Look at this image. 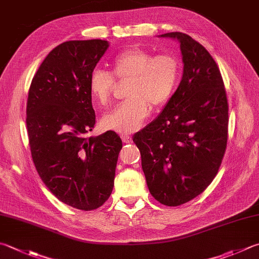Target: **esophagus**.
Masks as SVG:
<instances>
[{
  "label": "esophagus",
  "mask_w": 259,
  "mask_h": 259,
  "mask_svg": "<svg viewBox=\"0 0 259 259\" xmlns=\"http://www.w3.org/2000/svg\"><path fill=\"white\" fill-rule=\"evenodd\" d=\"M120 138H121V141H123L124 143H130L131 141H132V138H131L130 135H127V134H121Z\"/></svg>",
  "instance_id": "obj_1"
}]
</instances>
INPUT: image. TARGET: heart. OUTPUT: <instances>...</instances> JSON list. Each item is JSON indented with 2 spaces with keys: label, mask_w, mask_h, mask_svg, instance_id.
I'll return each instance as SVG.
<instances>
[{
  "label": "heart",
  "mask_w": 259,
  "mask_h": 259,
  "mask_svg": "<svg viewBox=\"0 0 259 259\" xmlns=\"http://www.w3.org/2000/svg\"><path fill=\"white\" fill-rule=\"evenodd\" d=\"M182 65L171 54H159L131 48L111 60V72L95 69L89 76V91L98 106L111 100L115 78L130 77L126 96L130 97L102 118L104 128L132 133L142 126L150 113V105L161 107L171 98L177 88Z\"/></svg>",
  "instance_id": "b5f03b06"
}]
</instances>
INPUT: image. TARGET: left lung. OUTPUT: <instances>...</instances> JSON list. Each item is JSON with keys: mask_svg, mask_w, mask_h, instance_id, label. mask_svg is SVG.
I'll use <instances>...</instances> for the list:
<instances>
[{"mask_svg": "<svg viewBox=\"0 0 259 259\" xmlns=\"http://www.w3.org/2000/svg\"><path fill=\"white\" fill-rule=\"evenodd\" d=\"M178 39L183 79L157 119L134 135L152 196L179 206L202 194L215 177L226 153L229 106L219 66L198 41Z\"/></svg>", "mask_w": 259, "mask_h": 259, "instance_id": "obj_1", "label": "left lung"}]
</instances>
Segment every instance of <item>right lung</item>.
Returning a JSON list of instances; mask_svg holds the SVG:
<instances>
[{"instance_id":"add662e5","label":"right lung","mask_w":259,"mask_h":259,"mask_svg":"<svg viewBox=\"0 0 259 259\" xmlns=\"http://www.w3.org/2000/svg\"><path fill=\"white\" fill-rule=\"evenodd\" d=\"M108 46L101 39L61 44L39 66L28 92V139L39 177L61 202L83 211L109 198L123 146L114 131L84 138L96 123L89 76Z\"/></svg>"}]
</instances>
